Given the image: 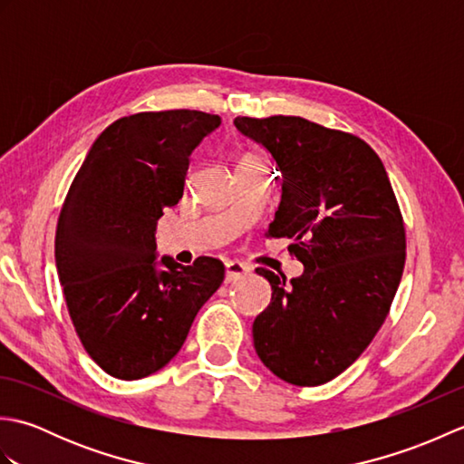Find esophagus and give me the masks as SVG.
Wrapping results in <instances>:
<instances>
[{
	"instance_id": "34e87169",
	"label": "esophagus",
	"mask_w": 464,
	"mask_h": 464,
	"mask_svg": "<svg viewBox=\"0 0 464 464\" xmlns=\"http://www.w3.org/2000/svg\"><path fill=\"white\" fill-rule=\"evenodd\" d=\"M249 273L247 265H243L239 261H229L225 265V283H235L237 279L245 277Z\"/></svg>"
}]
</instances>
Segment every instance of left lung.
Here are the masks:
<instances>
[{"label":"left lung","instance_id":"obj_1","mask_svg":"<svg viewBox=\"0 0 464 464\" xmlns=\"http://www.w3.org/2000/svg\"><path fill=\"white\" fill-rule=\"evenodd\" d=\"M281 173L271 237H289L303 275L257 269L271 283L253 344L273 374L317 387L359 359L387 319L405 267V227L371 147L303 117H237Z\"/></svg>","mask_w":464,"mask_h":464}]
</instances>
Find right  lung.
Instances as JSON below:
<instances>
[{"label":"right lung","mask_w":464,"mask_h":464,"mask_svg":"<svg viewBox=\"0 0 464 464\" xmlns=\"http://www.w3.org/2000/svg\"><path fill=\"white\" fill-rule=\"evenodd\" d=\"M219 115L173 110L113 121L69 187L55 235V265L85 351L111 377L163 369L195 314L223 283V265L157 259L155 225L183 197L189 157Z\"/></svg>","instance_id":"1"}]
</instances>
